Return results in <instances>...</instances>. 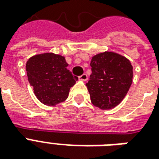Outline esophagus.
Segmentation results:
<instances>
[{
  "instance_id": "34e87169",
  "label": "esophagus",
  "mask_w": 159,
  "mask_h": 159,
  "mask_svg": "<svg viewBox=\"0 0 159 159\" xmlns=\"http://www.w3.org/2000/svg\"><path fill=\"white\" fill-rule=\"evenodd\" d=\"M78 78H79V80H81V81H84V82H85V81H87V80L88 79V77H87V75L86 74V73L81 75V76L78 77Z\"/></svg>"
}]
</instances>
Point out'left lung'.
Here are the masks:
<instances>
[{
	"label": "left lung",
	"instance_id": "1",
	"mask_svg": "<svg viewBox=\"0 0 159 159\" xmlns=\"http://www.w3.org/2000/svg\"><path fill=\"white\" fill-rule=\"evenodd\" d=\"M92 74L86 83L91 102L102 110L118 106L129 92L133 80V67L125 57L113 52L93 56Z\"/></svg>",
	"mask_w": 159,
	"mask_h": 159
}]
</instances>
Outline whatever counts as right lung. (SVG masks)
<instances>
[{
  "label": "right lung",
  "instance_id": "add662e5",
  "mask_svg": "<svg viewBox=\"0 0 159 159\" xmlns=\"http://www.w3.org/2000/svg\"><path fill=\"white\" fill-rule=\"evenodd\" d=\"M67 66L64 57L53 53L34 55L27 61L29 82L43 104L53 106L66 101L70 88L78 79L67 70Z\"/></svg>",
  "mask_w": 159,
  "mask_h": 159
}]
</instances>
